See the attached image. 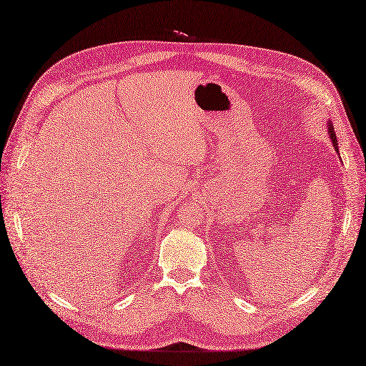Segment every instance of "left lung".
<instances>
[{"label":"left lung","mask_w":366,"mask_h":366,"mask_svg":"<svg viewBox=\"0 0 366 366\" xmlns=\"http://www.w3.org/2000/svg\"><path fill=\"white\" fill-rule=\"evenodd\" d=\"M327 133H330V137H331V142L334 145V149H335L337 153H339V144H337V136L334 133V128H332L331 122H327Z\"/></svg>","instance_id":"1"}]
</instances>
